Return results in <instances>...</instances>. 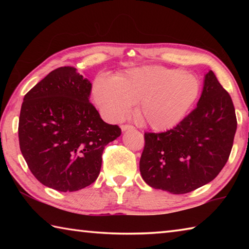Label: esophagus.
Here are the masks:
<instances>
[{
    "label": "esophagus",
    "instance_id": "obj_1",
    "mask_svg": "<svg viewBox=\"0 0 249 249\" xmlns=\"http://www.w3.org/2000/svg\"><path fill=\"white\" fill-rule=\"evenodd\" d=\"M122 130H127V129H133L134 126L133 125H128V124H123L121 125Z\"/></svg>",
    "mask_w": 249,
    "mask_h": 249
}]
</instances>
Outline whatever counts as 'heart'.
<instances>
[{
	"instance_id": "1",
	"label": "heart",
	"mask_w": 249,
	"mask_h": 249,
	"mask_svg": "<svg viewBox=\"0 0 249 249\" xmlns=\"http://www.w3.org/2000/svg\"><path fill=\"white\" fill-rule=\"evenodd\" d=\"M200 90V80L195 74L154 66L129 69L115 79L101 75L94 82L93 96L109 121L123 120L138 103L142 123L156 130H167L184 119Z\"/></svg>"
}]
</instances>
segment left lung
<instances>
[{
  "mask_svg": "<svg viewBox=\"0 0 249 249\" xmlns=\"http://www.w3.org/2000/svg\"><path fill=\"white\" fill-rule=\"evenodd\" d=\"M236 127L231 95L210 70L192 112L167 132L144 134L142 179L151 188L174 195L211 182L229 160Z\"/></svg>",
  "mask_w": 249,
  "mask_h": 249,
  "instance_id": "8db88e82",
  "label": "left lung"
}]
</instances>
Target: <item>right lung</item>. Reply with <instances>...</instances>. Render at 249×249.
Segmentation results:
<instances>
[{"mask_svg": "<svg viewBox=\"0 0 249 249\" xmlns=\"http://www.w3.org/2000/svg\"><path fill=\"white\" fill-rule=\"evenodd\" d=\"M92 84L73 67L53 70L24 96L18 122L19 148L40 183L78 191L99 177L102 154L121 135L89 101Z\"/></svg>", "mask_w": 249, "mask_h": 249, "instance_id": "1", "label": "right lung"}]
</instances>
